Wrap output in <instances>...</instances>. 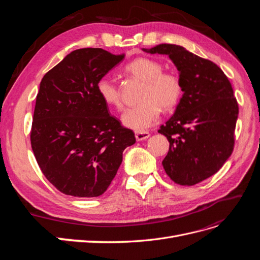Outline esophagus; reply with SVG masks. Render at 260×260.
I'll list each match as a JSON object with an SVG mask.
<instances>
[{"label":"esophagus","instance_id":"1","mask_svg":"<svg viewBox=\"0 0 260 260\" xmlns=\"http://www.w3.org/2000/svg\"><path fill=\"white\" fill-rule=\"evenodd\" d=\"M149 132H146V131H144V132H137L136 133V139H137V141H143V140H146V139H148L149 138Z\"/></svg>","mask_w":260,"mask_h":260}]
</instances>
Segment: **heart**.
<instances>
[{
	"mask_svg": "<svg viewBox=\"0 0 260 260\" xmlns=\"http://www.w3.org/2000/svg\"><path fill=\"white\" fill-rule=\"evenodd\" d=\"M124 70L142 82V85L138 95L140 103L128 109L121 120L127 128L143 132L158 119L161 108L169 112L176 107L182 94V84L175 73L162 72L160 62L147 57L132 60L125 65ZM96 90L106 105L117 109L122 108L119 91L112 80L102 78L98 82Z\"/></svg>",
	"mask_w": 260,
	"mask_h": 260,
	"instance_id": "1",
	"label": "heart"
}]
</instances>
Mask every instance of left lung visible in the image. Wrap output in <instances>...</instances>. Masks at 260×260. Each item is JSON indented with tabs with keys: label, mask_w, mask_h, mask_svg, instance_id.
<instances>
[{
	"label": "left lung",
	"mask_w": 260,
	"mask_h": 260,
	"mask_svg": "<svg viewBox=\"0 0 260 260\" xmlns=\"http://www.w3.org/2000/svg\"><path fill=\"white\" fill-rule=\"evenodd\" d=\"M143 51L168 55L179 70L182 98L158 130L169 141L162 166L177 184L194 185L215 175L233 152L239 105L232 85L215 62L180 45Z\"/></svg>",
	"instance_id": "1"
}]
</instances>
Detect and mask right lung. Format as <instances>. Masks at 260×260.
Listing matches in <instances>:
<instances>
[{"label": "right lung", "mask_w": 260, "mask_h": 260, "mask_svg": "<svg viewBox=\"0 0 260 260\" xmlns=\"http://www.w3.org/2000/svg\"><path fill=\"white\" fill-rule=\"evenodd\" d=\"M103 49L68 54L42 78L37 95L31 147L45 178L66 195L96 198L111 185L132 130L109 115L96 85L123 59Z\"/></svg>", "instance_id": "right-lung-1"}]
</instances>
